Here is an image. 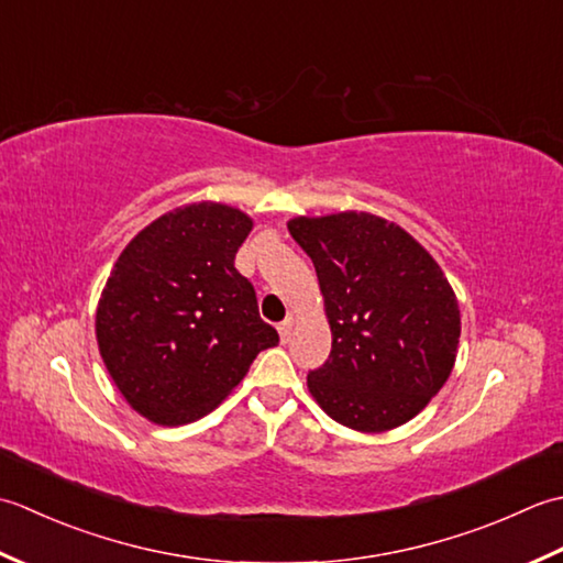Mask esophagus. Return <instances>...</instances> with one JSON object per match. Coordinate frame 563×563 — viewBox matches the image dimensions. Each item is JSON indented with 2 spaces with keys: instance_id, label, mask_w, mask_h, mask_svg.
I'll return each instance as SVG.
<instances>
[{
  "instance_id": "34e87169",
  "label": "esophagus",
  "mask_w": 563,
  "mask_h": 563,
  "mask_svg": "<svg viewBox=\"0 0 563 563\" xmlns=\"http://www.w3.org/2000/svg\"><path fill=\"white\" fill-rule=\"evenodd\" d=\"M279 338H282V342H284V345H286V342H289L291 340V335H294V320L291 318H286L284 320V323H279Z\"/></svg>"
}]
</instances>
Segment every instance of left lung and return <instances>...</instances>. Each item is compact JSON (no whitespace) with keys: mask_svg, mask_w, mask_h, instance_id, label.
Returning a JSON list of instances; mask_svg holds the SVG:
<instances>
[{"mask_svg":"<svg viewBox=\"0 0 563 563\" xmlns=\"http://www.w3.org/2000/svg\"><path fill=\"white\" fill-rule=\"evenodd\" d=\"M286 225L313 260L332 332L330 357L308 374V391L350 430L404 426L456 362L462 316L444 272L382 216H296Z\"/></svg>","mask_w":563,"mask_h":563,"instance_id":"obj_1","label":"left lung"}]
</instances>
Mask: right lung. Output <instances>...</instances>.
<instances>
[{"label":"right lung","mask_w":563,"mask_h":563,"mask_svg":"<svg viewBox=\"0 0 563 563\" xmlns=\"http://www.w3.org/2000/svg\"><path fill=\"white\" fill-rule=\"evenodd\" d=\"M252 218L221 201L185 203L137 233L97 306V345L113 384L155 426H187L243 382L277 330L257 311L235 252Z\"/></svg>","instance_id":"obj_1"}]
</instances>
